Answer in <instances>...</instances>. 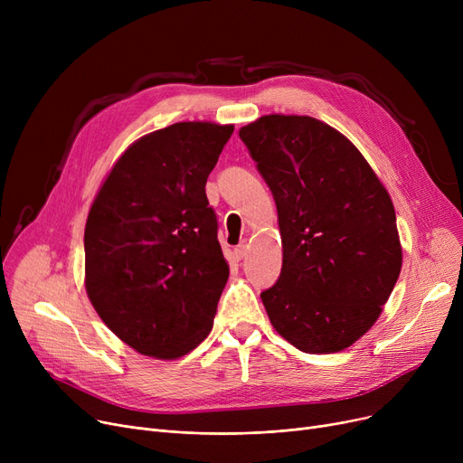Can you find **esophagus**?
Wrapping results in <instances>:
<instances>
[{"label": "esophagus", "instance_id": "obj_1", "mask_svg": "<svg viewBox=\"0 0 463 463\" xmlns=\"http://www.w3.org/2000/svg\"><path fill=\"white\" fill-rule=\"evenodd\" d=\"M248 250H250V244H248V241L244 240V241H241V244H238L236 248H234V259L236 260H241V259H244L246 255H248Z\"/></svg>", "mask_w": 463, "mask_h": 463}]
</instances>
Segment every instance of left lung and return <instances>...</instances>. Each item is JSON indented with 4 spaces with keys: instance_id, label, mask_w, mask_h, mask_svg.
<instances>
[{
    "instance_id": "obj_1",
    "label": "left lung",
    "mask_w": 463,
    "mask_h": 463,
    "mask_svg": "<svg viewBox=\"0 0 463 463\" xmlns=\"http://www.w3.org/2000/svg\"><path fill=\"white\" fill-rule=\"evenodd\" d=\"M240 138L278 208L283 266L260 293L272 326L309 354L351 347L379 319L402 270L391 194L356 146L321 119L262 116Z\"/></svg>"
}]
</instances>
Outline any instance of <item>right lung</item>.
<instances>
[{"mask_svg":"<svg viewBox=\"0 0 463 463\" xmlns=\"http://www.w3.org/2000/svg\"><path fill=\"white\" fill-rule=\"evenodd\" d=\"M234 126L180 121L116 161L84 231L86 293L137 353L175 360L210 334L229 264L206 180Z\"/></svg>","mask_w":463,"mask_h":463,"instance_id":"obj_1","label":"right lung"}]
</instances>
